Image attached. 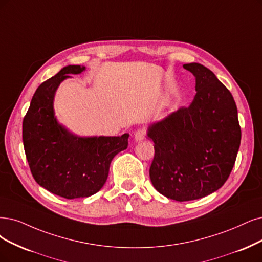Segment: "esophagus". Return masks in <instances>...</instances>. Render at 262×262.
I'll return each instance as SVG.
<instances>
[{"instance_id":"obj_1","label":"esophagus","mask_w":262,"mask_h":262,"mask_svg":"<svg viewBox=\"0 0 262 262\" xmlns=\"http://www.w3.org/2000/svg\"><path fill=\"white\" fill-rule=\"evenodd\" d=\"M144 138H146V130L144 129H138L134 135V139L136 142L142 141Z\"/></svg>"}]
</instances>
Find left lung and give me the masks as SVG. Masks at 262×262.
<instances>
[{
	"label": "left lung",
	"mask_w": 262,
	"mask_h": 262,
	"mask_svg": "<svg viewBox=\"0 0 262 262\" xmlns=\"http://www.w3.org/2000/svg\"><path fill=\"white\" fill-rule=\"evenodd\" d=\"M183 68L195 76L194 99L147 132L156 151L152 185L178 202L204 198L224 186L241 143L237 109L229 90L201 63Z\"/></svg>",
	"instance_id": "1"
}]
</instances>
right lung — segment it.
<instances>
[{
  "mask_svg": "<svg viewBox=\"0 0 262 262\" xmlns=\"http://www.w3.org/2000/svg\"><path fill=\"white\" fill-rule=\"evenodd\" d=\"M84 66H67L35 91L23 123L26 157L35 181L68 200L98 192L113 158L128 146V134L118 137H81L57 121L55 94L60 83L80 74Z\"/></svg>",
  "mask_w": 262,
  "mask_h": 262,
  "instance_id": "1",
  "label": "right lung"
}]
</instances>
